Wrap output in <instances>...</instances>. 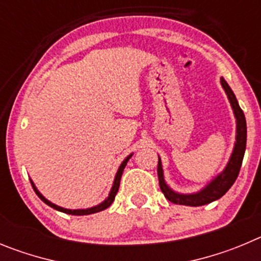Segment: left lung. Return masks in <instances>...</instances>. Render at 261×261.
<instances>
[{
    "label": "left lung",
    "mask_w": 261,
    "mask_h": 261,
    "mask_svg": "<svg viewBox=\"0 0 261 261\" xmlns=\"http://www.w3.org/2000/svg\"><path fill=\"white\" fill-rule=\"evenodd\" d=\"M221 84L224 87L225 92H226L229 101L233 108L234 116L237 118V138L236 145H234V151L231 153L229 163L226 168L224 169L221 174H218L215 179L211 183H208L203 190H200L196 194H178L174 192L170 187L165 183L163 173V165H161V160L159 159V165H157V175H159L160 189L164 192L165 198L169 201L174 204H180V205H190V206H199L205 205L208 203L217 200L221 196H224L229 189L234 185L237 177L241 170L242 161L245 156L246 151V142H247V125H246V118L243 114V110L239 107L237 97L229 84L226 83L224 78H221Z\"/></svg>",
    "instance_id": "left-lung-1"
}]
</instances>
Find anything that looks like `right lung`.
<instances>
[{
	"label": "right lung",
	"instance_id": "right-lung-1",
	"mask_svg": "<svg viewBox=\"0 0 261 261\" xmlns=\"http://www.w3.org/2000/svg\"><path fill=\"white\" fill-rule=\"evenodd\" d=\"M131 156H133V154H130V156L126 157V159L123 160V163L121 164V166H119L118 171H117V174H116V178H114L113 187H112V190H110L109 196H108V198L105 199V200L102 201L101 204H98V205H96V206H92V208H88V210H66V208H62V206L56 205V204H53V203H50V201H49V200H46V199L44 198L43 195H41L39 191H37V189H36V187H35L34 182H31V185H32V187H34V190H35V192H36L37 196H39V198L41 199V200H43L44 203L48 204V205L51 206V208H55V210L60 211V212L69 213V215H74V216L92 215V213H96V212H100V211L107 210L108 206H110V204H112L114 201V198H116V195H117V192H118V189H119V182H121L122 173H123V169H125L126 164H127V161H128V160H130Z\"/></svg>",
	"mask_w": 261,
	"mask_h": 261
}]
</instances>
